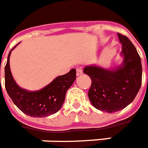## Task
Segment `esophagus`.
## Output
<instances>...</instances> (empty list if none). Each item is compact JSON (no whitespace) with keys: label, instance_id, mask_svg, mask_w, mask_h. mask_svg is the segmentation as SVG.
Returning a JSON list of instances; mask_svg holds the SVG:
<instances>
[{"label":"esophagus","instance_id":"34e87169","mask_svg":"<svg viewBox=\"0 0 148 148\" xmlns=\"http://www.w3.org/2000/svg\"><path fill=\"white\" fill-rule=\"evenodd\" d=\"M83 73V71H82V67H78L77 69V71H76V74H77V76H79L81 74H82Z\"/></svg>","mask_w":148,"mask_h":148}]
</instances>
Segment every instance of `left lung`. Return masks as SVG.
<instances>
[{"label":"left lung","mask_w":148,"mask_h":148,"mask_svg":"<svg viewBox=\"0 0 148 148\" xmlns=\"http://www.w3.org/2000/svg\"><path fill=\"white\" fill-rule=\"evenodd\" d=\"M123 61L114 69L86 66L84 73L92 79L88 98L94 108L108 113L122 110L138 93L142 81L140 57L130 39L118 34Z\"/></svg>","instance_id":"left-lung-1"}]
</instances>
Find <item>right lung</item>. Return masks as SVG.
I'll return each mask as SVG.
<instances>
[{
  "instance_id": "1",
  "label": "right lung",
  "mask_w": 148,
  "mask_h": 148,
  "mask_svg": "<svg viewBox=\"0 0 148 148\" xmlns=\"http://www.w3.org/2000/svg\"><path fill=\"white\" fill-rule=\"evenodd\" d=\"M15 48L10 51L4 67L5 88L10 98L19 110L34 118H44L56 113L63 105L66 91L76 79V70L72 69L67 74L56 77L40 90H26L17 85L10 69V55Z\"/></svg>"
}]
</instances>
